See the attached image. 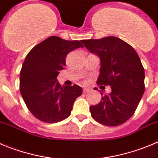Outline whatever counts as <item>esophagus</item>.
<instances>
[{
	"label": "esophagus",
	"mask_w": 158,
	"mask_h": 158,
	"mask_svg": "<svg viewBox=\"0 0 158 158\" xmlns=\"http://www.w3.org/2000/svg\"><path fill=\"white\" fill-rule=\"evenodd\" d=\"M83 93L84 94H88L89 92H90L91 89H87V88H83Z\"/></svg>",
	"instance_id": "obj_1"
}]
</instances>
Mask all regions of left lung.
<instances>
[{
  "instance_id": "1",
  "label": "left lung",
  "mask_w": 158,
  "mask_h": 158,
  "mask_svg": "<svg viewBox=\"0 0 158 158\" xmlns=\"http://www.w3.org/2000/svg\"><path fill=\"white\" fill-rule=\"evenodd\" d=\"M82 43L100 58L97 83L111 88L99 104L90 106L91 115L104 126L122 125L134 114L145 90V72L139 55L129 44L115 36L82 40Z\"/></svg>"
}]
</instances>
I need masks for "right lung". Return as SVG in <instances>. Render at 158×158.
<instances>
[{
    "instance_id": "obj_1",
    "label": "right lung",
    "mask_w": 158,
    "mask_h": 158,
    "mask_svg": "<svg viewBox=\"0 0 158 158\" xmlns=\"http://www.w3.org/2000/svg\"><path fill=\"white\" fill-rule=\"evenodd\" d=\"M79 48H83L79 41L53 36L26 55L20 72V92L29 111L39 120L55 123L67 118L82 95L79 86H61L57 79L66 65L67 54Z\"/></svg>"
}]
</instances>
